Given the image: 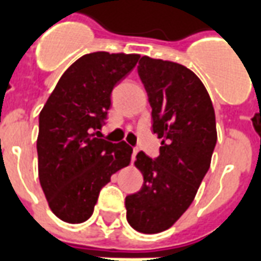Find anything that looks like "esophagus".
<instances>
[{
	"label": "esophagus",
	"instance_id": "1",
	"mask_svg": "<svg viewBox=\"0 0 261 261\" xmlns=\"http://www.w3.org/2000/svg\"><path fill=\"white\" fill-rule=\"evenodd\" d=\"M137 152H138V150H137V149H134V150H133V155H131V158H133V160L136 159V155H137Z\"/></svg>",
	"mask_w": 261,
	"mask_h": 261
}]
</instances>
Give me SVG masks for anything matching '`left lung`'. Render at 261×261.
<instances>
[{
  "mask_svg": "<svg viewBox=\"0 0 261 261\" xmlns=\"http://www.w3.org/2000/svg\"><path fill=\"white\" fill-rule=\"evenodd\" d=\"M138 74L152 108V130L160 155H137L144 175L138 192L125 198L127 221L138 232L170 228L192 203L217 142L216 116L199 77L179 63L142 57Z\"/></svg>",
  "mask_w": 261,
  "mask_h": 261,
  "instance_id": "left-lung-1",
  "label": "left lung"
}]
</instances>
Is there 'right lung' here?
Wrapping results in <instances>:
<instances>
[{
  "instance_id": "right-lung-1",
  "label": "right lung",
  "mask_w": 261,
  "mask_h": 261,
  "mask_svg": "<svg viewBox=\"0 0 261 261\" xmlns=\"http://www.w3.org/2000/svg\"><path fill=\"white\" fill-rule=\"evenodd\" d=\"M140 59L137 54L92 52L59 79L38 119V178L49 209L70 224L92 216L99 191L130 165L133 148L96 138L111 94ZM99 133V131H97Z\"/></svg>"
}]
</instances>
